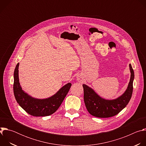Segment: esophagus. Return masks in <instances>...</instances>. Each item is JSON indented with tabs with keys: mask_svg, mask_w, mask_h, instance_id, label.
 <instances>
[{
	"mask_svg": "<svg viewBox=\"0 0 146 146\" xmlns=\"http://www.w3.org/2000/svg\"><path fill=\"white\" fill-rule=\"evenodd\" d=\"M77 79H78V81H80V78H78Z\"/></svg>",
	"mask_w": 146,
	"mask_h": 146,
	"instance_id": "esophagus-1",
	"label": "esophagus"
}]
</instances>
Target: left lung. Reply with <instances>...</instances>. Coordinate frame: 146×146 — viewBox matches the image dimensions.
I'll use <instances>...</instances> for the list:
<instances>
[{
    "mask_svg": "<svg viewBox=\"0 0 146 146\" xmlns=\"http://www.w3.org/2000/svg\"><path fill=\"white\" fill-rule=\"evenodd\" d=\"M129 69L131 78L128 86L122 95L115 99H103L88 86L82 85L84 88V100L90 114L96 117L108 118L117 115L127 106L132 97L135 76L131 64H129Z\"/></svg>",
    "mask_w": 146,
    "mask_h": 146,
    "instance_id": "1",
    "label": "left lung"
}]
</instances>
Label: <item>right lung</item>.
I'll return each instance as SVG.
<instances>
[{"mask_svg":"<svg viewBox=\"0 0 146 146\" xmlns=\"http://www.w3.org/2000/svg\"><path fill=\"white\" fill-rule=\"evenodd\" d=\"M19 63L14 72L13 90L15 98L27 113L35 117H44L54 113L59 108L68 93L72 84L68 83L55 94L46 99H36L25 92L20 86L18 77Z\"/></svg>","mask_w":146,"mask_h":146,"instance_id":"add662e5","label":"right lung"}]
</instances>
